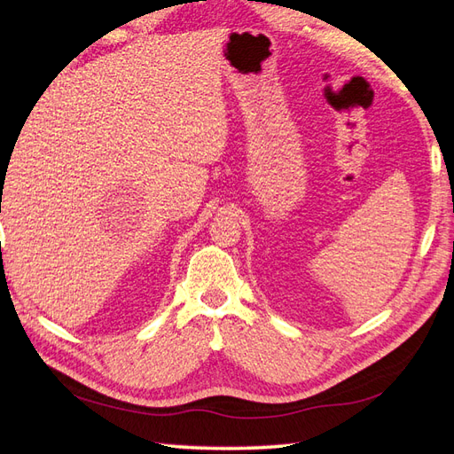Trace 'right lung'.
I'll list each match as a JSON object with an SVG mask.
<instances>
[{
  "mask_svg": "<svg viewBox=\"0 0 454 454\" xmlns=\"http://www.w3.org/2000/svg\"><path fill=\"white\" fill-rule=\"evenodd\" d=\"M2 182H4V180H2ZM0 214H2V210H0Z\"/></svg>",
  "mask_w": 454,
  "mask_h": 454,
  "instance_id": "right-lung-1",
  "label": "right lung"
}]
</instances>
